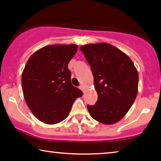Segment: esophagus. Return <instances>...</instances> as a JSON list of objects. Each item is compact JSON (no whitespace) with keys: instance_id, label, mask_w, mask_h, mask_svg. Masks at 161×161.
Listing matches in <instances>:
<instances>
[{"instance_id":"esophagus-1","label":"esophagus","mask_w":161,"mask_h":161,"mask_svg":"<svg viewBox=\"0 0 161 161\" xmlns=\"http://www.w3.org/2000/svg\"><path fill=\"white\" fill-rule=\"evenodd\" d=\"M79 88H80L81 90H82V91H85V87L83 86V85H80V86H79Z\"/></svg>"}]
</instances>
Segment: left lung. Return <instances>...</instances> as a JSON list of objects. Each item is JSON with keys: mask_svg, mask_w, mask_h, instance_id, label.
I'll list each match as a JSON object with an SVG mask.
<instances>
[{"mask_svg": "<svg viewBox=\"0 0 161 161\" xmlns=\"http://www.w3.org/2000/svg\"><path fill=\"white\" fill-rule=\"evenodd\" d=\"M93 72L98 100L87 105L92 118L104 124L120 121L138 94V74L128 56L113 45L100 42L80 47Z\"/></svg>", "mask_w": 161, "mask_h": 161, "instance_id": "8db88e82", "label": "left lung"}]
</instances>
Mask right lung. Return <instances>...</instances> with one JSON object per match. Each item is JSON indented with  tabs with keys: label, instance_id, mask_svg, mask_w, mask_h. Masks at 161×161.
<instances>
[{
	"label": "right lung",
	"instance_id": "right-lung-1",
	"mask_svg": "<svg viewBox=\"0 0 161 161\" xmlns=\"http://www.w3.org/2000/svg\"><path fill=\"white\" fill-rule=\"evenodd\" d=\"M77 46L51 45L34 52L22 74L23 96L33 115L47 124L63 121L81 90L73 86L68 65Z\"/></svg>",
	"mask_w": 161,
	"mask_h": 161
}]
</instances>
